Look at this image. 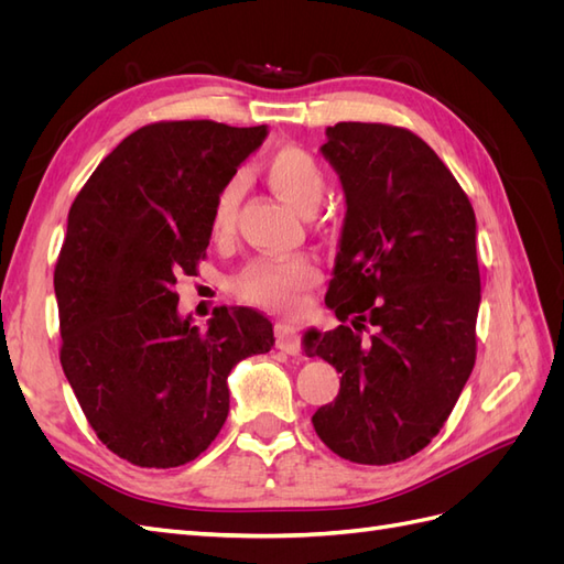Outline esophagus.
Instances as JSON below:
<instances>
[{"label":"esophagus","mask_w":564,"mask_h":564,"mask_svg":"<svg viewBox=\"0 0 564 564\" xmlns=\"http://www.w3.org/2000/svg\"><path fill=\"white\" fill-rule=\"evenodd\" d=\"M275 338H278V348L286 355H299L301 352V338L294 324L280 322L275 327Z\"/></svg>","instance_id":"1"}]
</instances>
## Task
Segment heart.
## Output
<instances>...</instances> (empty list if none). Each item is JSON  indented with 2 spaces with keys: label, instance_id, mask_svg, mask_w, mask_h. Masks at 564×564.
<instances>
[{
  "label": "heart",
  "instance_id": "b5f03b06",
  "mask_svg": "<svg viewBox=\"0 0 564 564\" xmlns=\"http://www.w3.org/2000/svg\"><path fill=\"white\" fill-rule=\"evenodd\" d=\"M263 174L275 191L303 214L317 209L324 197V172L308 150L284 145L263 160ZM245 195V178L230 176L218 187L209 230L214 237H226L237 218ZM319 282V268L311 256H286V259H256L247 263L232 280V292L251 305L270 311H296L305 294Z\"/></svg>",
  "mask_w": 564,
  "mask_h": 564
}]
</instances>
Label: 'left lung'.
<instances>
[{"instance_id": "obj_1", "label": "left lung", "mask_w": 564, "mask_h": 564, "mask_svg": "<svg viewBox=\"0 0 564 564\" xmlns=\"http://www.w3.org/2000/svg\"><path fill=\"white\" fill-rule=\"evenodd\" d=\"M319 150L346 218L324 296L340 324L303 336L305 355L340 373L313 425L340 458L398 464L440 433L475 365V212L435 150L402 127L338 122Z\"/></svg>"}]
</instances>
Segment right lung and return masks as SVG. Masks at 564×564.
I'll return each mask as SVG.
<instances>
[{
  "instance_id": "add662e5",
  "label": "right lung",
  "mask_w": 564,
  "mask_h": 564,
  "mask_svg": "<svg viewBox=\"0 0 564 564\" xmlns=\"http://www.w3.org/2000/svg\"><path fill=\"white\" fill-rule=\"evenodd\" d=\"M265 135L212 119L141 127L67 214L54 272L61 365L98 440L133 466L197 458L228 419L232 367L275 344L251 308L224 305L195 327L174 292L207 256L216 191Z\"/></svg>"
}]
</instances>
